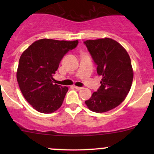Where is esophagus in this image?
Wrapping results in <instances>:
<instances>
[{"label":"esophagus","mask_w":154,"mask_h":154,"mask_svg":"<svg viewBox=\"0 0 154 154\" xmlns=\"http://www.w3.org/2000/svg\"><path fill=\"white\" fill-rule=\"evenodd\" d=\"M75 88L77 90H81L83 88H82V87H80V86H75Z\"/></svg>","instance_id":"34e87169"}]
</instances>
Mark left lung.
I'll use <instances>...</instances> for the list:
<instances>
[{
  "label": "left lung",
  "instance_id": "left-lung-1",
  "mask_svg": "<svg viewBox=\"0 0 154 154\" xmlns=\"http://www.w3.org/2000/svg\"><path fill=\"white\" fill-rule=\"evenodd\" d=\"M102 76L100 88L85 101L95 112H105L125 100L131 88L133 70L128 53L121 44L110 38L84 42Z\"/></svg>",
  "mask_w": 154,
  "mask_h": 154
}]
</instances>
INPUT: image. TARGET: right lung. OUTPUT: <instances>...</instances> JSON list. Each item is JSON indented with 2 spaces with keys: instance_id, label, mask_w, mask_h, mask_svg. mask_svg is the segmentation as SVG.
I'll return each instance as SVG.
<instances>
[{
  "instance_id": "obj_1",
  "label": "right lung",
  "mask_w": 154,
  "mask_h": 154,
  "mask_svg": "<svg viewBox=\"0 0 154 154\" xmlns=\"http://www.w3.org/2000/svg\"><path fill=\"white\" fill-rule=\"evenodd\" d=\"M78 40L42 38L21 54L16 72L23 96L35 110L52 113L62 106L68 88L53 83V76L63 57L77 47Z\"/></svg>"
}]
</instances>
